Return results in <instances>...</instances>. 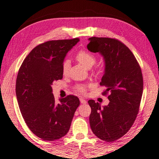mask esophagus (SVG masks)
<instances>
[{
    "mask_svg": "<svg viewBox=\"0 0 159 159\" xmlns=\"http://www.w3.org/2000/svg\"><path fill=\"white\" fill-rule=\"evenodd\" d=\"M80 103H82V104H86L87 101L85 100H84V98H80Z\"/></svg>",
    "mask_w": 159,
    "mask_h": 159,
    "instance_id": "esophagus-1",
    "label": "esophagus"
}]
</instances>
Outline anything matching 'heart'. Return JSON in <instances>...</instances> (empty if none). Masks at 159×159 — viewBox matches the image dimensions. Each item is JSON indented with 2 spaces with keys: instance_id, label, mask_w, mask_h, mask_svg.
Here are the masks:
<instances>
[{
  "instance_id": "1",
  "label": "heart",
  "mask_w": 159,
  "mask_h": 159,
  "mask_svg": "<svg viewBox=\"0 0 159 159\" xmlns=\"http://www.w3.org/2000/svg\"><path fill=\"white\" fill-rule=\"evenodd\" d=\"M75 59L80 64H81L83 66L86 68H91L93 65L96 62V57L94 54H92L85 50H80L75 54ZM70 67V61L69 60H66L63 63L62 65V72L64 74H66L69 71ZM75 90L77 92L82 94L86 92V86L85 85H77L75 86Z\"/></svg>"
}]
</instances>
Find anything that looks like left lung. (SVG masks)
<instances>
[{
  "instance_id": "obj_1",
  "label": "left lung",
  "mask_w": 159,
  "mask_h": 159,
  "mask_svg": "<svg viewBox=\"0 0 159 159\" xmlns=\"http://www.w3.org/2000/svg\"><path fill=\"white\" fill-rule=\"evenodd\" d=\"M88 49L104 58L105 71L100 85L106 90L109 104L89 100L91 107L89 121L93 134L107 142L117 140L134 124L143 93V76L138 61L122 42L108 37H90Z\"/></svg>"
}]
</instances>
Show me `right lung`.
I'll return each instance as SVG.
<instances>
[{
    "label": "right lung",
    "mask_w": 159,
    "mask_h": 159,
    "mask_svg": "<svg viewBox=\"0 0 159 159\" xmlns=\"http://www.w3.org/2000/svg\"><path fill=\"white\" fill-rule=\"evenodd\" d=\"M79 41L52 40L34 47L22 62L16 80V96L25 123L37 137L54 141L66 135L80 101L73 95L55 101L52 83L63 78L66 54Z\"/></svg>",
    "instance_id": "obj_1"
}]
</instances>
